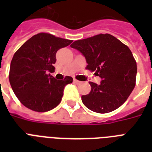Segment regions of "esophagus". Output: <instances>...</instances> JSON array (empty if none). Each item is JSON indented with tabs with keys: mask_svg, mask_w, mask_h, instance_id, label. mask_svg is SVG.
<instances>
[{
	"mask_svg": "<svg viewBox=\"0 0 152 152\" xmlns=\"http://www.w3.org/2000/svg\"><path fill=\"white\" fill-rule=\"evenodd\" d=\"M73 82L76 83V84H80V83H81V81L77 80H76V79H75V78L73 79Z\"/></svg>",
	"mask_w": 152,
	"mask_h": 152,
	"instance_id": "34e87169",
	"label": "esophagus"
}]
</instances>
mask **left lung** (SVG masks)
Masks as SVG:
<instances>
[{"instance_id":"8db88e82","label":"left lung","mask_w":152,"mask_h":152,"mask_svg":"<svg viewBox=\"0 0 152 152\" xmlns=\"http://www.w3.org/2000/svg\"><path fill=\"white\" fill-rule=\"evenodd\" d=\"M71 47L85 57L86 69L102 79L100 84L89 82L90 93L81 97L84 106L99 113L120 107L136 85L137 62L129 48L110 34L77 40Z\"/></svg>"}]
</instances>
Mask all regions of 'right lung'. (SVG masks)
I'll use <instances>...</instances> for the list:
<instances>
[{
  "label": "right lung",
  "mask_w": 152,
  "mask_h": 152,
  "mask_svg": "<svg viewBox=\"0 0 152 152\" xmlns=\"http://www.w3.org/2000/svg\"><path fill=\"white\" fill-rule=\"evenodd\" d=\"M72 42L49 33H39L15 53L10 64L9 82L15 96L27 108L46 112L61 102L64 87L73 79L65 76L58 80L49 72H54L57 50Z\"/></svg>",
  "instance_id": "right-lung-1"
}]
</instances>
